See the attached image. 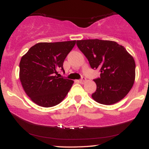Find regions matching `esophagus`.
<instances>
[{
    "instance_id": "1",
    "label": "esophagus",
    "mask_w": 149,
    "mask_h": 149,
    "mask_svg": "<svg viewBox=\"0 0 149 149\" xmlns=\"http://www.w3.org/2000/svg\"><path fill=\"white\" fill-rule=\"evenodd\" d=\"M85 81H86V78L84 77H82V78L79 80V82L80 84H84Z\"/></svg>"
}]
</instances>
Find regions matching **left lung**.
Masks as SVG:
<instances>
[{
  "label": "left lung",
  "instance_id": "8db88e82",
  "mask_svg": "<svg viewBox=\"0 0 149 149\" xmlns=\"http://www.w3.org/2000/svg\"><path fill=\"white\" fill-rule=\"evenodd\" d=\"M79 49L93 69H100V77L94 79L97 90L95 101L111 105L122 100L133 87L135 63L125 47L115 41L100 39L77 41Z\"/></svg>",
  "mask_w": 149,
  "mask_h": 149
}]
</instances>
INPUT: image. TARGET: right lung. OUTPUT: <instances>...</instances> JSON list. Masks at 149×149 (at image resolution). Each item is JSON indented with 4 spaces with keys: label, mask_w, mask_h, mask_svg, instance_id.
Listing matches in <instances>:
<instances>
[{
    "label": "right lung",
    "mask_w": 149,
    "mask_h": 149,
    "mask_svg": "<svg viewBox=\"0 0 149 149\" xmlns=\"http://www.w3.org/2000/svg\"><path fill=\"white\" fill-rule=\"evenodd\" d=\"M76 41L38 43L31 47L20 61L19 78L31 100L42 107H52L66 97L72 80L58 78L63 61Z\"/></svg>",
    "instance_id": "add662e5"
}]
</instances>
